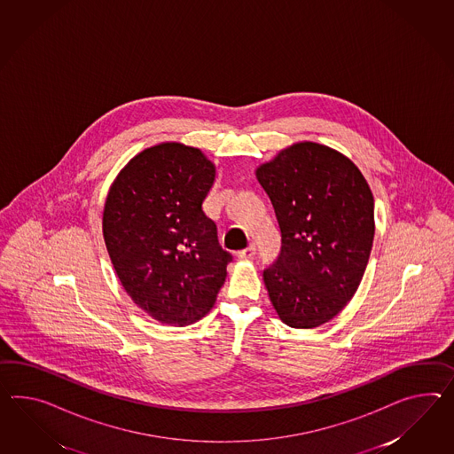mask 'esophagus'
Returning a JSON list of instances; mask_svg holds the SVG:
<instances>
[{
	"label": "esophagus",
	"instance_id": "obj_1",
	"mask_svg": "<svg viewBox=\"0 0 454 454\" xmlns=\"http://www.w3.org/2000/svg\"><path fill=\"white\" fill-rule=\"evenodd\" d=\"M255 245H248L247 248L240 250V252L237 254V256H239L240 260H250V258H254V255H255Z\"/></svg>",
	"mask_w": 454,
	"mask_h": 454
}]
</instances>
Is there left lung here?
Instances as JSON below:
<instances>
[{"label": "left lung", "instance_id": "left-lung-1", "mask_svg": "<svg viewBox=\"0 0 454 454\" xmlns=\"http://www.w3.org/2000/svg\"><path fill=\"white\" fill-rule=\"evenodd\" d=\"M281 232L278 260L263 271L270 301L290 327L313 329L344 309L372 250L373 196L348 156L294 143L255 169Z\"/></svg>", "mask_w": 454, "mask_h": 454}]
</instances>
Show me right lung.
<instances>
[{
    "mask_svg": "<svg viewBox=\"0 0 454 454\" xmlns=\"http://www.w3.org/2000/svg\"><path fill=\"white\" fill-rule=\"evenodd\" d=\"M215 164L194 146L166 141L131 158L105 200V245L121 286L161 325L209 313L232 255L202 202Z\"/></svg>",
    "mask_w": 454,
    "mask_h": 454,
    "instance_id": "right-lung-1",
    "label": "right lung"
}]
</instances>
